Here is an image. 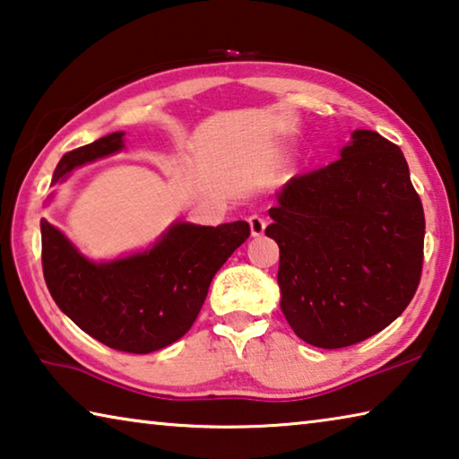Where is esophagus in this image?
Instances as JSON below:
<instances>
[{
    "instance_id": "1",
    "label": "esophagus",
    "mask_w": 459,
    "mask_h": 459,
    "mask_svg": "<svg viewBox=\"0 0 459 459\" xmlns=\"http://www.w3.org/2000/svg\"><path fill=\"white\" fill-rule=\"evenodd\" d=\"M248 224H251V235L261 237L263 232H265L267 219H265V216H261V214H253V216H248Z\"/></svg>"
}]
</instances>
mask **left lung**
Listing matches in <instances>:
<instances>
[{"label":"left lung","mask_w":459,"mask_h":459,"mask_svg":"<svg viewBox=\"0 0 459 459\" xmlns=\"http://www.w3.org/2000/svg\"><path fill=\"white\" fill-rule=\"evenodd\" d=\"M269 216L281 312L307 344H359L413 299L423 269V204L405 155L377 131L356 129L336 161L291 178Z\"/></svg>","instance_id":"8db88e82"}]
</instances>
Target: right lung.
Listing matches in <instances>:
<instances>
[{"label": "right lung", "mask_w": 459, "mask_h": 459, "mask_svg": "<svg viewBox=\"0 0 459 459\" xmlns=\"http://www.w3.org/2000/svg\"><path fill=\"white\" fill-rule=\"evenodd\" d=\"M121 147V131L76 147L62 155L52 184ZM40 230L44 279L56 306L89 336L131 354L180 340L196 322L216 271L251 235L245 221L221 227L176 222L147 251L95 263L46 219Z\"/></svg>", "instance_id": "obj_1"}]
</instances>
